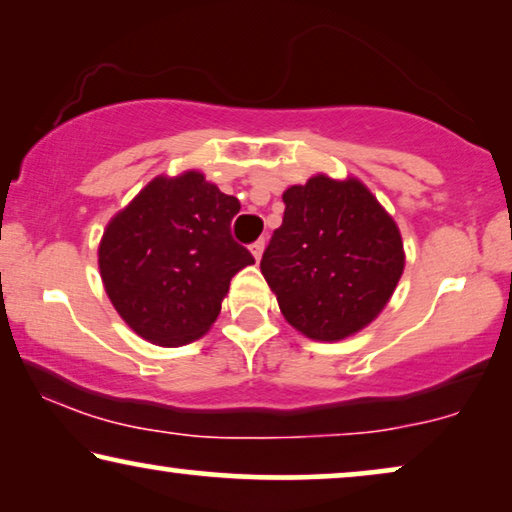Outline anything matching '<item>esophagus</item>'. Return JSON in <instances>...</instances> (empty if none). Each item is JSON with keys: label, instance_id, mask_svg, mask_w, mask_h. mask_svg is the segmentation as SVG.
I'll use <instances>...</instances> for the list:
<instances>
[{"label": "esophagus", "instance_id": "34e87169", "mask_svg": "<svg viewBox=\"0 0 512 512\" xmlns=\"http://www.w3.org/2000/svg\"><path fill=\"white\" fill-rule=\"evenodd\" d=\"M264 246H266V241H264V239H259V241H255V243H253V246H250V253H253V257L257 259V262H259V259H262Z\"/></svg>", "mask_w": 512, "mask_h": 512}]
</instances>
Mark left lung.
<instances>
[{
	"label": "left lung",
	"mask_w": 512,
	"mask_h": 512,
	"mask_svg": "<svg viewBox=\"0 0 512 512\" xmlns=\"http://www.w3.org/2000/svg\"><path fill=\"white\" fill-rule=\"evenodd\" d=\"M283 201V225L259 264L280 313L313 341L369 327L406 266L397 222L355 176L315 174L287 187Z\"/></svg>",
	"instance_id": "8db88e82"
}]
</instances>
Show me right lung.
<instances>
[{"label":"right lung","instance_id":"right-lung-1","mask_svg":"<svg viewBox=\"0 0 512 512\" xmlns=\"http://www.w3.org/2000/svg\"><path fill=\"white\" fill-rule=\"evenodd\" d=\"M239 211V199L190 169L153 178L113 215L99 241V273L136 334L178 348L211 329L232 278L255 264L229 234Z\"/></svg>","mask_w":512,"mask_h":512}]
</instances>
